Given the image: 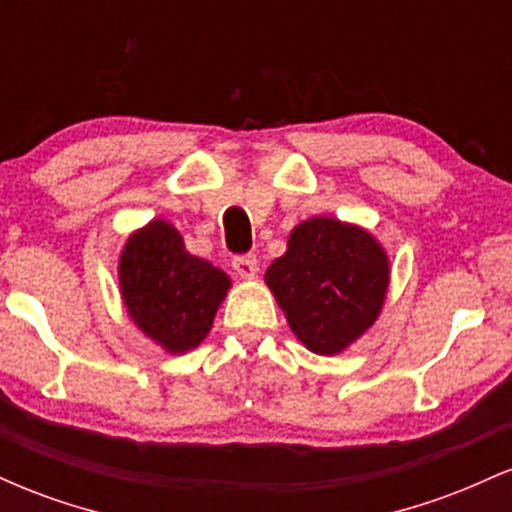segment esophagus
I'll return each instance as SVG.
<instances>
[{
  "mask_svg": "<svg viewBox=\"0 0 512 512\" xmlns=\"http://www.w3.org/2000/svg\"><path fill=\"white\" fill-rule=\"evenodd\" d=\"M233 269H236V274L243 276V279H255L260 264H257L255 255H240L233 260Z\"/></svg>",
  "mask_w": 512,
  "mask_h": 512,
  "instance_id": "obj_1",
  "label": "esophagus"
}]
</instances>
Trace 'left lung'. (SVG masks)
<instances>
[{
  "instance_id": "8db88e82",
  "label": "left lung",
  "mask_w": 512,
  "mask_h": 512,
  "mask_svg": "<svg viewBox=\"0 0 512 512\" xmlns=\"http://www.w3.org/2000/svg\"><path fill=\"white\" fill-rule=\"evenodd\" d=\"M264 281L305 349L342 354L383 310L390 260L366 228L313 216L291 231Z\"/></svg>"
}]
</instances>
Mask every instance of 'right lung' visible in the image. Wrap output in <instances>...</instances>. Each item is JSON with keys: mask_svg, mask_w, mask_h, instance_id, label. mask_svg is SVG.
I'll use <instances>...</instances> for the list:
<instances>
[{"mask_svg": "<svg viewBox=\"0 0 512 512\" xmlns=\"http://www.w3.org/2000/svg\"><path fill=\"white\" fill-rule=\"evenodd\" d=\"M127 315L168 354H185L207 337L231 279L190 255L173 223L154 219L127 238L120 255Z\"/></svg>", "mask_w": 512, "mask_h": 512, "instance_id": "1", "label": "right lung"}]
</instances>
